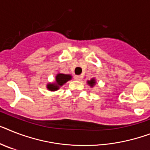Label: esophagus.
<instances>
[{
	"label": "esophagus",
	"mask_w": 150,
	"mask_h": 150,
	"mask_svg": "<svg viewBox=\"0 0 150 150\" xmlns=\"http://www.w3.org/2000/svg\"><path fill=\"white\" fill-rule=\"evenodd\" d=\"M74 78H75V80H79V81L82 80V76H79V75H76V76H74Z\"/></svg>",
	"instance_id": "1"
}]
</instances>
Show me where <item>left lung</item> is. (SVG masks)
<instances>
[{"label": "left lung", "mask_w": 150, "mask_h": 150, "mask_svg": "<svg viewBox=\"0 0 150 150\" xmlns=\"http://www.w3.org/2000/svg\"><path fill=\"white\" fill-rule=\"evenodd\" d=\"M86 83H87V84H88L90 87H92L93 88V86H94L96 83V79H95L94 77L92 78V79H91L90 80H87V81H86Z\"/></svg>", "instance_id": "left-lung-1"}]
</instances>
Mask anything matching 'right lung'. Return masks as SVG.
Here are the masks:
<instances>
[{
    "label": "right lung",
    "mask_w": 150,
    "mask_h": 150,
    "mask_svg": "<svg viewBox=\"0 0 150 150\" xmlns=\"http://www.w3.org/2000/svg\"><path fill=\"white\" fill-rule=\"evenodd\" d=\"M71 79H72V76L70 74L58 73L55 76V81L52 83H48L47 84V89L50 91H57Z\"/></svg>",
    "instance_id": "1"
}]
</instances>
